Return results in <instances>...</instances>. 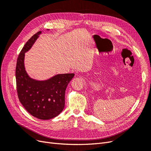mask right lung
I'll return each mask as SVG.
<instances>
[{"label": "right lung", "instance_id": "add662e5", "mask_svg": "<svg viewBox=\"0 0 151 151\" xmlns=\"http://www.w3.org/2000/svg\"><path fill=\"white\" fill-rule=\"evenodd\" d=\"M42 31L35 34L26 43L18 56L16 68L18 98L26 111L40 120L57 116L64 108L65 93L74 74H57L46 81L31 79L27 74L24 53L33 46Z\"/></svg>", "mask_w": 151, "mask_h": 151}]
</instances>
